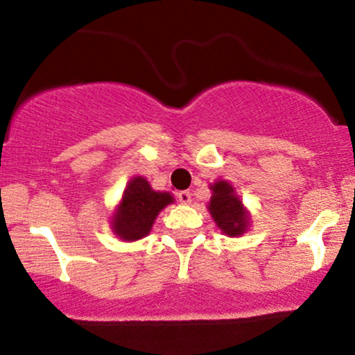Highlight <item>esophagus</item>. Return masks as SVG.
Masks as SVG:
<instances>
[{"label":"esophagus","mask_w":355,"mask_h":355,"mask_svg":"<svg viewBox=\"0 0 355 355\" xmlns=\"http://www.w3.org/2000/svg\"><path fill=\"white\" fill-rule=\"evenodd\" d=\"M178 199H179V202H181V204L189 205L192 202V194L189 191H181L178 194Z\"/></svg>","instance_id":"1"}]
</instances>
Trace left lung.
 Here are the masks:
<instances>
[{"label": "left lung", "mask_w": 355, "mask_h": 355, "mask_svg": "<svg viewBox=\"0 0 355 355\" xmlns=\"http://www.w3.org/2000/svg\"><path fill=\"white\" fill-rule=\"evenodd\" d=\"M211 197L207 204L211 218L220 232L230 238L241 236L250 230L251 214L243 205V200L234 187L225 179L210 184Z\"/></svg>", "instance_id": "left-lung-1"}]
</instances>
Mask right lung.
Segmentation results:
<instances>
[{
  "label": "right lung",
  "mask_w": 355,
  "mask_h": 355,
  "mask_svg": "<svg viewBox=\"0 0 355 355\" xmlns=\"http://www.w3.org/2000/svg\"><path fill=\"white\" fill-rule=\"evenodd\" d=\"M173 202V194L155 191L144 176H135L110 217L112 233L127 243L148 236L159 211Z\"/></svg>",
  "instance_id": "1"
}]
</instances>
